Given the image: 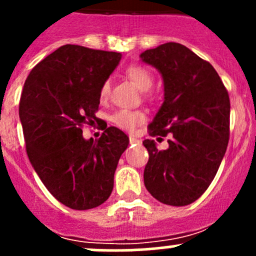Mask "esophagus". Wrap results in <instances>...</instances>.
<instances>
[{"label":"esophagus","mask_w":256,"mask_h":256,"mask_svg":"<svg viewBox=\"0 0 256 256\" xmlns=\"http://www.w3.org/2000/svg\"><path fill=\"white\" fill-rule=\"evenodd\" d=\"M128 140H130V144H140V140H138V138H136L135 136H132V135H130V136H128Z\"/></svg>","instance_id":"obj_1"}]
</instances>
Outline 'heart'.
Segmentation results:
<instances>
[{
  "label": "heart",
  "instance_id": "obj_1",
  "mask_svg": "<svg viewBox=\"0 0 256 256\" xmlns=\"http://www.w3.org/2000/svg\"><path fill=\"white\" fill-rule=\"evenodd\" d=\"M126 76L128 78L136 85L138 90L141 92H147L150 90V88L152 86V82H154V78H152V74L150 73L148 69H146L142 66H131L126 69ZM110 92V84L109 82H105L104 84L100 88V98L102 99H106L108 95ZM144 115L142 112H138V110H126L121 109L115 112L110 118L112 122L114 125H116L118 128H122V130L131 131L144 121Z\"/></svg>",
  "mask_w": 256,
  "mask_h": 256
}]
</instances>
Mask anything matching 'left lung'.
<instances>
[{
	"label": "left lung",
	"instance_id": "1",
	"mask_svg": "<svg viewBox=\"0 0 256 256\" xmlns=\"http://www.w3.org/2000/svg\"><path fill=\"white\" fill-rule=\"evenodd\" d=\"M140 58L164 80V102L150 135L171 136L164 151L154 140L144 141L148 151L144 187L164 204L188 206L206 192L226 154L228 92L216 69L180 43L147 49Z\"/></svg>",
	"mask_w": 256,
	"mask_h": 256
}]
</instances>
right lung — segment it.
<instances>
[{"label":"right lung","mask_w":256,"mask_h":256,"mask_svg":"<svg viewBox=\"0 0 256 256\" xmlns=\"http://www.w3.org/2000/svg\"><path fill=\"white\" fill-rule=\"evenodd\" d=\"M121 53L66 44L37 64L23 86L20 120L26 148L43 184L62 204L86 210L105 202L128 138L108 128L99 140L82 138L92 125L100 88Z\"/></svg>","instance_id":"obj_1"}]
</instances>
